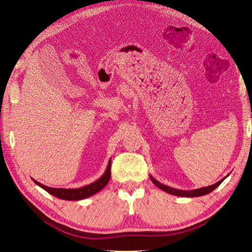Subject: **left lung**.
Instances as JSON below:
<instances>
[{
  "mask_svg": "<svg viewBox=\"0 0 252 252\" xmlns=\"http://www.w3.org/2000/svg\"><path fill=\"white\" fill-rule=\"evenodd\" d=\"M151 181L155 183V185L160 188L161 190H163L164 192L167 193H170V194H173V195H178V197H187V198H193V197H201V195H206L208 193L212 192L213 190L216 189L217 187L220 186V183L223 181L220 180L219 182L215 183V185L212 186H208V187H203V188H200V189H194V190H179V189H174V188H171V187H168L163 185V183H160L158 180H156L155 178L151 177Z\"/></svg>",
  "mask_w": 252,
  "mask_h": 252,
  "instance_id": "left-lung-1",
  "label": "left lung"
}]
</instances>
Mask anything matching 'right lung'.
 <instances>
[{
	"mask_svg": "<svg viewBox=\"0 0 252 252\" xmlns=\"http://www.w3.org/2000/svg\"><path fill=\"white\" fill-rule=\"evenodd\" d=\"M111 159L109 160L108 167L105 169V172L102 174V176L97 179L96 181L90 183V185L84 186L82 188H76V189H63V188H51V187H46L42 183L37 182L36 180H33L35 182V185L41 187L42 189H44L46 192H49L50 194L54 195L59 199H63V200H70V201H78V200H82V199H87L91 195L95 194L96 192H99L100 190L103 189V188L108 185V182L110 180L111 177Z\"/></svg>",
	"mask_w": 252,
	"mask_h": 252,
	"instance_id": "obj_1",
	"label": "right lung"
}]
</instances>
